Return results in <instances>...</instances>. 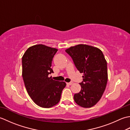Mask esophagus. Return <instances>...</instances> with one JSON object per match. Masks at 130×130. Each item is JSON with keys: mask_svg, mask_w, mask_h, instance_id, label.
Returning a JSON list of instances; mask_svg holds the SVG:
<instances>
[{"mask_svg": "<svg viewBox=\"0 0 130 130\" xmlns=\"http://www.w3.org/2000/svg\"><path fill=\"white\" fill-rule=\"evenodd\" d=\"M73 83H74L73 82H69V83H68L67 84H69V85H72Z\"/></svg>", "mask_w": 130, "mask_h": 130, "instance_id": "esophagus-1", "label": "esophagus"}]
</instances>
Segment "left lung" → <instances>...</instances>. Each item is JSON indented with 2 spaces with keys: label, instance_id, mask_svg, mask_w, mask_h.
Returning <instances> with one entry per match:
<instances>
[{
  "label": "left lung",
  "instance_id": "1",
  "mask_svg": "<svg viewBox=\"0 0 130 130\" xmlns=\"http://www.w3.org/2000/svg\"><path fill=\"white\" fill-rule=\"evenodd\" d=\"M65 51L72 58L75 67L83 73L81 90L74 95L79 106L90 108L100 100L108 80L107 63L101 50L87 45L71 47Z\"/></svg>",
  "mask_w": 130,
  "mask_h": 130
}]
</instances>
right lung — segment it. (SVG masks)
<instances>
[{
  "label": "right lung",
  "mask_w": 130,
  "mask_h": 130,
  "mask_svg": "<svg viewBox=\"0 0 130 130\" xmlns=\"http://www.w3.org/2000/svg\"><path fill=\"white\" fill-rule=\"evenodd\" d=\"M56 48L43 45L30 47L22 57V77L30 97L38 106L50 108L59 103L64 82L48 77L54 73L51 67Z\"/></svg>",
  "instance_id": "obj_1"
}]
</instances>
